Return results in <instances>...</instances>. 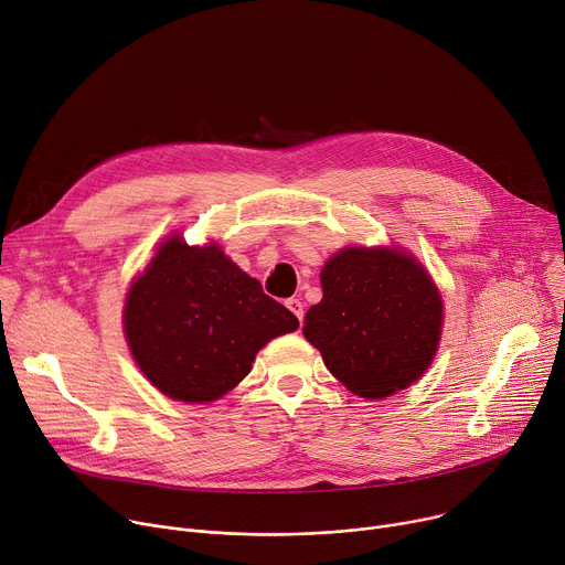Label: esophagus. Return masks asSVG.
Segmentation results:
<instances>
[{"instance_id": "obj_1", "label": "esophagus", "mask_w": 565, "mask_h": 565, "mask_svg": "<svg viewBox=\"0 0 565 565\" xmlns=\"http://www.w3.org/2000/svg\"><path fill=\"white\" fill-rule=\"evenodd\" d=\"M285 306L294 312V317H296V319H298V323L302 326V317H306V308H302L300 298H287V300H285Z\"/></svg>"}]
</instances>
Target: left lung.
Wrapping results in <instances>:
<instances>
[{
    "mask_svg": "<svg viewBox=\"0 0 565 565\" xmlns=\"http://www.w3.org/2000/svg\"><path fill=\"white\" fill-rule=\"evenodd\" d=\"M321 287L302 334L349 392L386 398L423 375L437 353L444 306L412 255L343 248L323 267Z\"/></svg>",
    "mask_w": 565,
    "mask_h": 565,
    "instance_id": "1",
    "label": "left lung"
}]
</instances>
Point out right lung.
Here are the masks:
<instances>
[{"instance_id":"right-lung-1","label":"right lung","mask_w":565,"mask_h":565,"mask_svg":"<svg viewBox=\"0 0 565 565\" xmlns=\"http://www.w3.org/2000/svg\"><path fill=\"white\" fill-rule=\"evenodd\" d=\"M298 319L224 250L164 242L134 282L124 330L142 373L169 398L210 403L250 373L255 353Z\"/></svg>"}]
</instances>
